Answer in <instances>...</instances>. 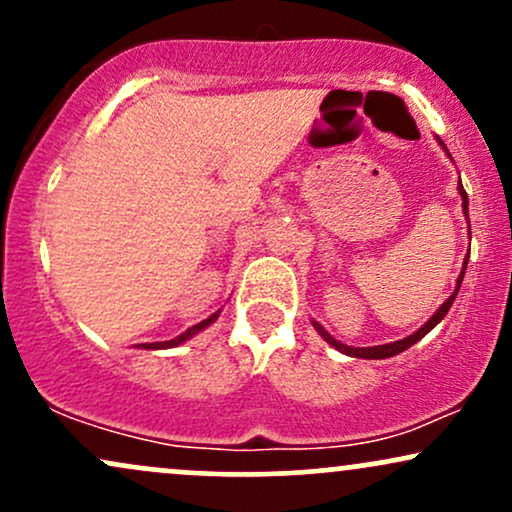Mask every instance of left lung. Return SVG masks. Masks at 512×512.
<instances>
[{"mask_svg":"<svg viewBox=\"0 0 512 512\" xmlns=\"http://www.w3.org/2000/svg\"><path fill=\"white\" fill-rule=\"evenodd\" d=\"M440 144H443V142H440ZM443 149H445V146H443ZM445 151H448V149H445ZM457 190H460V195H462V209H464V216H469V209H467V204H469V199H467V192H464V187H462V185L457 187ZM464 269H467V260H464V267H462V272H460V276H457V289H455V293H452V296L448 298V301H445L443 305H440V308L436 310V315H433L431 320H428L426 325L421 327V330H416L414 334H409V337L399 339V342L383 344V346H346V344H342V342H337V339H334L332 334L327 332L325 327H322V325H317V322H313V325H315V330L320 332V337L325 339L327 344H332L334 349H337V351H342V354H346V356H354V358H390V356H397V354H402V351H407L409 346H414L416 342H419V339H424L426 334L431 332L433 327H436L438 322L443 320L445 315H448L450 305H452V301H455L457 291H460V284H462Z\"/></svg>","mask_w":512,"mask_h":512,"instance_id":"obj_1","label":"left lung"}]
</instances>
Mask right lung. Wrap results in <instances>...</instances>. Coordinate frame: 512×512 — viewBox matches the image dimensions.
<instances>
[{
	"mask_svg": "<svg viewBox=\"0 0 512 512\" xmlns=\"http://www.w3.org/2000/svg\"><path fill=\"white\" fill-rule=\"evenodd\" d=\"M216 317H219V313H214L211 317H207V320H202V322H199V325H192L190 330L182 332L180 337L168 339V342H154V344H142V346H144V349H170V346H178V344H182V342H187V339H190V337H195L197 332H202L204 327H209L211 322L216 320Z\"/></svg>",
	"mask_w": 512,
	"mask_h": 512,
	"instance_id": "obj_1",
	"label": "right lung"
}]
</instances>
